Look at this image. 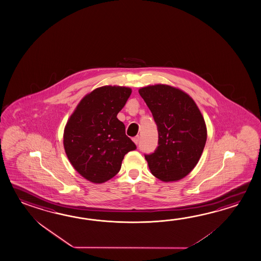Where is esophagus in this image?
<instances>
[{
    "label": "esophagus",
    "instance_id": "esophagus-1",
    "mask_svg": "<svg viewBox=\"0 0 261 261\" xmlns=\"http://www.w3.org/2000/svg\"><path fill=\"white\" fill-rule=\"evenodd\" d=\"M133 141L134 142H135V143L138 145V144H139V136H137V137H135V138H134L133 139Z\"/></svg>",
    "mask_w": 261,
    "mask_h": 261
}]
</instances>
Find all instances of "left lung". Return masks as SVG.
I'll use <instances>...</instances> for the list:
<instances>
[{
  "mask_svg": "<svg viewBox=\"0 0 261 261\" xmlns=\"http://www.w3.org/2000/svg\"><path fill=\"white\" fill-rule=\"evenodd\" d=\"M139 92L158 129V147L145 154L149 170L160 180H179L195 167L206 142L202 113L191 96L170 85H149Z\"/></svg>",
  "mask_w": 261,
  "mask_h": 261,
  "instance_id": "obj_1",
  "label": "left lung"
}]
</instances>
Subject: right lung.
I'll list each match as a JSON object with an SVG mask.
<instances>
[{"instance_id":"right-lung-1","label":"right lung","mask_w":261,"mask_h":261,"mask_svg":"<svg viewBox=\"0 0 261 261\" xmlns=\"http://www.w3.org/2000/svg\"><path fill=\"white\" fill-rule=\"evenodd\" d=\"M131 93L124 86L96 88L69 117L63 136L65 151L75 170L87 180L111 179L121 169L124 155L137 149L117 118Z\"/></svg>"}]
</instances>
